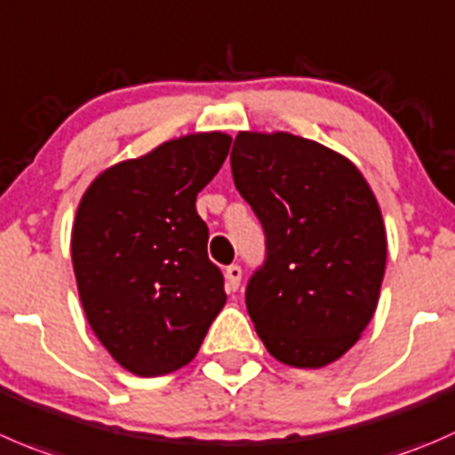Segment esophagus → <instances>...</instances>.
I'll return each instance as SVG.
<instances>
[{"label":"esophagus","instance_id":"esophagus-1","mask_svg":"<svg viewBox=\"0 0 455 455\" xmlns=\"http://www.w3.org/2000/svg\"><path fill=\"white\" fill-rule=\"evenodd\" d=\"M224 277H227V289L237 291V286H240L242 282V268L237 267V264H231V267H227V271H224Z\"/></svg>","mask_w":455,"mask_h":455}]
</instances>
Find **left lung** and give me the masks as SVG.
<instances>
[{"label":"left lung","instance_id":"8db88e82","mask_svg":"<svg viewBox=\"0 0 455 455\" xmlns=\"http://www.w3.org/2000/svg\"><path fill=\"white\" fill-rule=\"evenodd\" d=\"M231 171L267 235L246 286L259 339L289 367L335 363L380 299L387 231L371 187L349 157L284 131H240Z\"/></svg>","mask_w":455,"mask_h":455}]
</instances>
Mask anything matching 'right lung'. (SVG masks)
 <instances>
[{
  "mask_svg": "<svg viewBox=\"0 0 455 455\" xmlns=\"http://www.w3.org/2000/svg\"><path fill=\"white\" fill-rule=\"evenodd\" d=\"M228 148L220 131L169 140L101 171L79 200L70 233L79 299L97 339L135 376L191 363L227 304L196 197Z\"/></svg>",
  "mask_w": 455,
  "mask_h": 455,
  "instance_id": "1",
  "label": "right lung"
}]
</instances>
